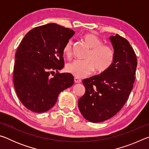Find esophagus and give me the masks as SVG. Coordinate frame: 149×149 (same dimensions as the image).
Instances as JSON below:
<instances>
[{
  "label": "esophagus",
  "mask_w": 149,
  "mask_h": 149,
  "mask_svg": "<svg viewBox=\"0 0 149 149\" xmlns=\"http://www.w3.org/2000/svg\"><path fill=\"white\" fill-rule=\"evenodd\" d=\"M74 82L75 83V84H79V83L81 82V79H79V78L75 77H74Z\"/></svg>",
  "instance_id": "obj_1"
}]
</instances>
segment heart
<instances>
[{
    "label": "heart",
    "mask_w": 149,
    "mask_h": 149,
    "mask_svg": "<svg viewBox=\"0 0 149 149\" xmlns=\"http://www.w3.org/2000/svg\"><path fill=\"white\" fill-rule=\"evenodd\" d=\"M85 43L91 50L86 60H74L68 64L66 71L74 76L81 78L91 74L95 69L98 73L108 70L112 65L114 60V50L109 45L102 44L101 39L93 33L85 34L84 37ZM73 42L71 39L65 44L63 53L70 58L72 54Z\"/></svg>",
    "instance_id": "1"
}]
</instances>
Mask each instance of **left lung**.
Returning <instances> with one entry per match:
<instances>
[{
  "instance_id": "left-lung-1",
  "label": "left lung",
  "mask_w": 149,
  "mask_h": 149,
  "mask_svg": "<svg viewBox=\"0 0 149 149\" xmlns=\"http://www.w3.org/2000/svg\"><path fill=\"white\" fill-rule=\"evenodd\" d=\"M114 60L109 69L83 80L84 95L78 107L91 122H104L116 115L127 101L135 81L137 57L130 42L116 34L110 37Z\"/></svg>"
}]
</instances>
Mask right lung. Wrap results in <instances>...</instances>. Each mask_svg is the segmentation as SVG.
<instances>
[{"instance_id":"obj_1","label":"right lung","mask_w":149,"mask_h":149,"mask_svg":"<svg viewBox=\"0 0 149 149\" xmlns=\"http://www.w3.org/2000/svg\"><path fill=\"white\" fill-rule=\"evenodd\" d=\"M74 33L72 29L49 24L31 29L20 42L13 81L17 97L28 110L47 112L56 104L60 92L74 84L72 74L58 71L64 65L63 48ZM54 71L56 74L50 78Z\"/></svg>"}]
</instances>
